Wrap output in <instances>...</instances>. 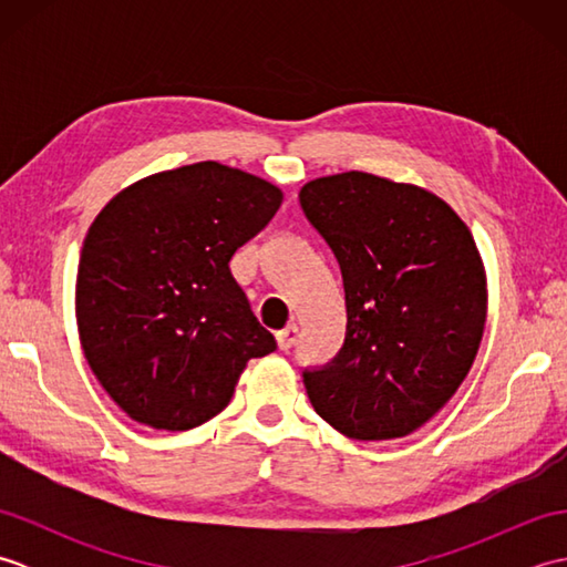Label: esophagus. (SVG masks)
<instances>
[{
    "label": "esophagus",
    "instance_id": "34e87169",
    "mask_svg": "<svg viewBox=\"0 0 567 567\" xmlns=\"http://www.w3.org/2000/svg\"><path fill=\"white\" fill-rule=\"evenodd\" d=\"M275 339H277V346H280V351H290V348L297 341V327H295V323H290V327H285L282 331H277Z\"/></svg>",
    "mask_w": 567,
    "mask_h": 567
}]
</instances>
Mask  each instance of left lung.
I'll return each instance as SVG.
<instances>
[{
  "label": "left lung",
  "instance_id": "1",
  "mask_svg": "<svg viewBox=\"0 0 567 567\" xmlns=\"http://www.w3.org/2000/svg\"><path fill=\"white\" fill-rule=\"evenodd\" d=\"M299 204L339 260L346 341L305 370L315 412L355 441L402 439L473 368L487 319L475 238L433 192L370 173L317 177Z\"/></svg>",
  "mask_w": 567,
  "mask_h": 567
}]
</instances>
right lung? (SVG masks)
Instances as JSON below:
<instances>
[{
  "label": "right lung",
  "instance_id": "1",
  "mask_svg": "<svg viewBox=\"0 0 567 567\" xmlns=\"http://www.w3.org/2000/svg\"><path fill=\"white\" fill-rule=\"evenodd\" d=\"M280 204L268 179L204 161L138 179L92 221L78 265L80 343L138 424H204L231 402L248 360L277 348L228 262Z\"/></svg>",
  "mask_w": 567,
  "mask_h": 567
}]
</instances>
